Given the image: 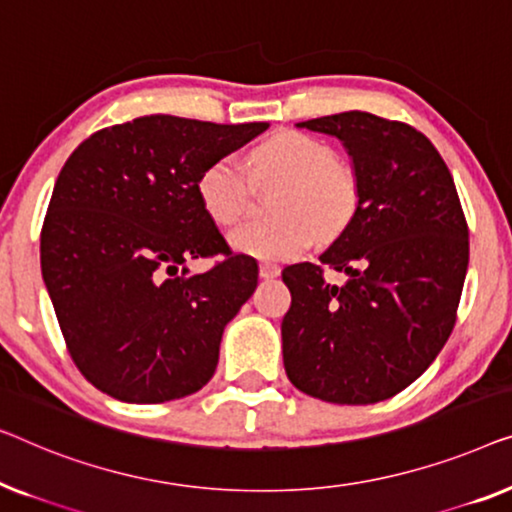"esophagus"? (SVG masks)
Returning a JSON list of instances; mask_svg holds the SVG:
<instances>
[{"mask_svg":"<svg viewBox=\"0 0 512 512\" xmlns=\"http://www.w3.org/2000/svg\"><path fill=\"white\" fill-rule=\"evenodd\" d=\"M278 273H280V266H278V264H271V262H262V264H259V276L266 278V280L276 278Z\"/></svg>","mask_w":512,"mask_h":512,"instance_id":"obj_1","label":"esophagus"}]
</instances>
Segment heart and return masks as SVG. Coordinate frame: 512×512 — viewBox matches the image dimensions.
<instances>
[{
    "label": "heart",
    "instance_id": "1",
    "mask_svg": "<svg viewBox=\"0 0 512 512\" xmlns=\"http://www.w3.org/2000/svg\"><path fill=\"white\" fill-rule=\"evenodd\" d=\"M257 183L280 181L271 199L276 218L250 222L229 234L236 253L283 262L315 241L336 239L355 220L359 181L355 169L336 160L334 148L311 134L283 129L259 143L250 157ZM250 176L234 155L218 157L201 171L197 192L218 225H236L250 208Z\"/></svg>",
    "mask_w": 512,
    "mask_h": 512
}]
</instances>
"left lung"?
Instances as JSON below:
<instances>
[{"label":"left lung","mask_w":512,"mask_h":512,"mask_svg":"<svg viewBox=\"0 0 512 512\" xmlns=\"http://www.w3.org/2000/svg\"><path fill=\"white\" fill-rule=\"evenodd\" d=\"M297 127L343 141L362 199L318 264L285 266V373L329 403L385 401L429 369L455 327L469 266L457 187L434 143L406 122L345 111ZM325 268L349 280L331 286Z\"/></svg>","instance_id":"8db88e82"}]
</instances>
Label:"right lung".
Here are the masks:
<instances>
[{
  "mask_svg": "<svg viewBox=\"0 0 512 512\" xmlns=\"http://www.w3.org/2000/svg\"><path fill=\"white\" fill-rule=\"evenodd\" d=\"M266 127L143 115L99 129L64 162L41 227V273L69 355L97 390L164 403L213 378L257 264L229 250L197 183ZM215 254L226 259L204 274L180 269Z\"/></svg>",
  "mask_w": 512,
  "mask_h": 512,
  "instance_id": "obj_1",
  "label": "right lung"
}]
</instances>
